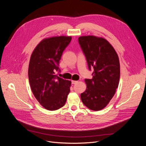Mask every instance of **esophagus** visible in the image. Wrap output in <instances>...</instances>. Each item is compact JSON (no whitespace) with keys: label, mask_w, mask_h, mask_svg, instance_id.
Wrapping results in <instances>:
<instances>
[{"label":"esophagus","mask_w":146,"mask_h":146,"mask_svg":"<svg viewBox=\"0 0 146 146\" xmlns=\"http://www.w3.org/2000/svg\"><path fill=\"white\" fill-rule=\"evenodd\" d=\"M78 82V81H77V80H72V84H76Z\"/></svg>","instance_id":"34e87169"}]
</instances>
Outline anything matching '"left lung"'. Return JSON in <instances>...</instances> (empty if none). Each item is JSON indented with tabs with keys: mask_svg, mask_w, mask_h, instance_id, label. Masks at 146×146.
Here are the masks:
<instances>
[{
	"mask_svg": "<svg viewBox=\"0 0 146 146\" xmlns=\"http://www.w3.org/2000/svg\"><path fill=\"white\" fill-rule=\"evenodd\" d=\"M78 40L89 70L94 68L92 78L85 79L87 87L80 94L81 99L89 109L99 111L109 103L118 87L119 57L114 48L103 38L88 35L80 36Z\"/></svg>",
	"mask_w": 146,
	"mask_h": 146,
	"instance_id": "1",
	"label": "left lung"
}]
</instances>
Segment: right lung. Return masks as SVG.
Listing matches in <instances>:
<instances>
[{"mask_svg": "<svg viewBox=\"0 0 146 146\" xmlns=\"http://www.w3.org/2000/svg\"><path fill=\"white\" fill-rule=\"evenodd\" d=\"M71 36H53L43 39L34 50L30 60L29 78L32 92L46 109L54 111L66 103L71 81L56 74L62 53Z\"/></svg>", "mask_w": 146, "mask_h": 146, "instance_id": "right-lung-1", "label": "right lung"}]
</instances>
